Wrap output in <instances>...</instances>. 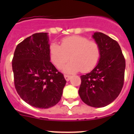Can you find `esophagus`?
Returning <instances> with one entry per match:
<instances>
[{"label":"esophagus","instance_id":"esophagus-1","mask_svg":"<svg viewBox=\"0 0 134 134\" xmlns=\"http://www.w3.org/2000/svg\"><path fill=\"white\" fill-rule=\"evenodd\" d=\"M70 76H69V75H66V74H65L64 75V79H65V80H66V81H69L70 80Z\"/></svg>","mask_w":134,"mask_h":134}]
</instances>
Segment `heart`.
I'll return each mask as SVG.
<instances>
[{
	"instance_id": "b5f03b06",
	"label": "heart",
	"mask_w": 134,
	"mask_h": 134,
	"mask_svg": "<svg viewBox=\"0 0 134 134\" xmlns=\"http://www.w3.org/2000/svg\"><path fill=\"white\" fill-rule=\"evenodd\" d=\"M51 62L58 68H62L70 59V62L63 68L66 73L82 70L86 72L97 66L100 59V49L96 41H89L81 35H72L61 40V45L52 43L49 47Z\"/></svg>"
}]
</instances>
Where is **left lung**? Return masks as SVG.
I'll return each mask as SVG.
<instances>
[{"label": "left lung", "instance_id": "left-lung-1", "mask_svg": "<svg viewBox=\"0 0 134 134\" xmlns=\"http://www.w3.org/2000/svg\"><path fill=\"white\" fill-rule=\"evenodd\" d=\"M93 38L100 47V59L91 72L80 76L79 93L86 105L103 107L113 102L122 89L125 60L115 40L100 32H95Z\"/></svg>", "mask_w": 134, "mask_h": 134}]
</instances>
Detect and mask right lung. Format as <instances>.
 I'll list each match as a JSON object with an SVG mask.
<instances>
[{"label":"right lung","mask_w":134,"mask_h":134,"mask_svg":"<svg viewBox=\"0 0 134 134\" xmlns=\"http://www.w3.org/2000/svg\"><path fill=\"white\" fill-rule=\"evenodd\" d=\"M48 33L34 34L19 43L12 61L15 88L25 102L48 109L61 99L66 81L50 62Z\"/></svg>","instance_id":"1"}]
</instances>
